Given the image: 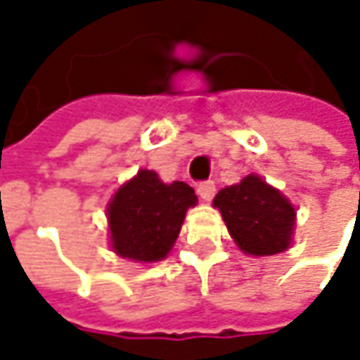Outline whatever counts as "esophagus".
I'll return each mask as SVG.
<instances>
[{
    "instance_id": "34e87169",
    "label": "esophagus",
    "mask_w": 360,
    "mask_h": 360,
    "mask_svg": "<svg viewBox=\"0 0 360 360\" xmlns=\"http://www.w3.org/2000/svg\"><path fill=\"white\" fill-rule=\"evenodd\" d=\"M197 193H199V197H201L202 201L209 202L211 199H213V195H215V184H213L211 180L201 182V184H199V188H197Z\"/></svg>"
}]
</instances>
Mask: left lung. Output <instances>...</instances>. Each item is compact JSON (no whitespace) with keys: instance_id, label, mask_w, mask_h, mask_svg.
<instances>
[{"instance_id":"left-lung-1","label":"left lung","mask_w":360,"mask_h":360,"mask_svg":"<svg viewBox=\"0 0 360 360\" xmlns=\"http://www.w3.org/2000/svg\"><path fill=\"white\" fill-rule=\"evenodd\" d=\"M213 207L219 209L230 236L245 255H278L292 245L296 209L261 176L248 174L238 184L221 188Z\"/></svg>"}]
</instances>
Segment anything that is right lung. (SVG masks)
Here are the masks:
<instances>
[{
	"label": "right lung",
	"mask_w": 360,
	"mask_h": 360,
	"mask_svg": "<svg viewBox=\"0 0 360 360\" xmlns=\"http://www.w3.org/2000/svg\"><path fill=\"white\" fill-rule=\"evenodd\" d=\"M197 195L186 182L165 184L153 169H141L124 182L108 205L113 252L136 263H155L169 255L186 211Z\"/></svg>",
	"instance_id": "right-lung-1"
}]
</instances>
